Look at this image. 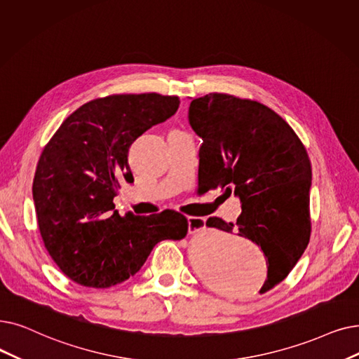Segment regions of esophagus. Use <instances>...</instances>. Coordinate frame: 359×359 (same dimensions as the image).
I'll return each mask as SVG.
<instances>
[{
  "label": "esophagus",
  "instance_id": "1",
  "mask_svg": "<svg viewBox=\"0 0 359 359\" xmlns=\"http://www.w3.org/2000/svg\"><path fill=\"white\" fill-rule=\"evenodd\" d=\"M188 226L191 235H195V233L205 229V220L202 217H188Z\"/></svg>",
  "mask_w": 359,
  "mask_h": 359
}]
</instances>
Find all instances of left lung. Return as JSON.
I'll use <instances>...</instances> for the list:
<instances>
[{
	"label": "left lung",
	"mask_w": 359,
	"mask_h": 359,
	"mask_svg": "<svg viewBox=\"0 0 359 359\" xmlns=\"http://www.w3.org/2000/svg\"><path fill=\"white\" fill-rule=\"evenodd\" d=\"M202 137L198 192L220 188L241 198L236 223L210 217L208 227L238 231L267 258L266 293L287 277L311 236V161L298 135L271 108L229 93H210L189 105Z\"/></svg>",
	"instance_id": "1"
}]
</instances>
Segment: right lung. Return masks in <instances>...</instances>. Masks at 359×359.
<instances>
[{"mask_svg":"<svg viewBox=\"0 0 359 359\" xmlns=\"http://www.w3.org/2000/svg\"><path fill=\"white\" fill-rule=\"evenodd\" d=\"M179 104L155 92L92 100L43 147L32 186L38 227L57 267L77 285H118L141 270L158 242L188 235V218L177 211L120 215L113 202L121 180H133L130 145Z\"/></svg>","mask_w":359,"mask_h":359,"instance_id":"1","label":"right lung"}]
</instances>
